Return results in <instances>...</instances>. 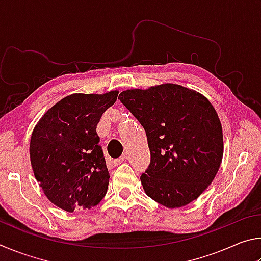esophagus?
<instances>
[{
	"mask_svg": "<svg viewBox=\"0 0 261 261\" xmlns=\"http://www.w3.org/2000/svg\"><path fill=\"white\" fill-rule=\"evenodd\" d=\"M123 161H124V156L118 158V159H115V160L113 161V165H114V166H120Z\"/></svg>",
	"mask_w": 261,
	"mask_h": 261,
	"instance_id": "obj_1",
	"label": "esophagus"
}]
</instances>
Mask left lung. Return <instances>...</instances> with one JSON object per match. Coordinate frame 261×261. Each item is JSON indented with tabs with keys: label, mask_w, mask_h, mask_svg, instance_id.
I'll list each match as a JSON object with an SVG mask.
<instances>
[{
	"label": "left lung",
	"mask_w": 261,
	"mask_h": 261,
	"mask_svg": "<svg viewBox=\"0 0 261 261\" xmlns=\"http://www.w3.org/2000/svg\"><path fill=\"white\" fill-rule=\"evenodd\" d=\"M118 99L146 131L151 163L140 180L147 196L167 208L197 199L223 156L222 126L208 99L170 83L123 91Z\"/></svg>",
	"instance_id": "8db88e82"
}]
</instances>
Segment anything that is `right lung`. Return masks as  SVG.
<instances>
[{"label":"right lung","mask_w":261,"mask_h":261,"mask_svg":"<svg viewBox=\"0 0 261 261\" xmlns=\"http://www.w3.org/2000/svg\"><path fill=\"white\" fill-rule=\"evenodd\" d=\"M117 95L118 91L68 95L34 126L31 166L48 200L62 210H90L106 196L110 176L96 124Z\"/></svg>","instance_id":"1"}]
</instances>
